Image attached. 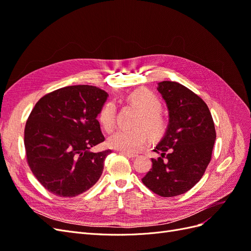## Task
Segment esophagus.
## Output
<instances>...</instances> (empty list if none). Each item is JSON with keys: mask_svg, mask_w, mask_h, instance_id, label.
Masks as SVG:
<instances>
[{"mask_svg": "<svg viewBox=\"0 0 251 251\" xmlns=\"http://www.w3.org/2000/svg\"><path fill=\"white\" fill-rule=\"evenodd\" d=\"M120 154H121V155H125V156H126V157H127V158H132V159H134V158L137 157V155H135V154H128V153H125V151H120Z\"/></svg>", "mask_w": 251, "mask_h": 251, "instance_id": "34e87169", "label": "esophagus"}]
</instances>
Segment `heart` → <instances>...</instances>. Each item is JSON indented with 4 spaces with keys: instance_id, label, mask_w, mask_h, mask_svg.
<instances>
[{
    "instance_id": "1",
    "label": "heart",
    "mask_w": 251,
    "mask_h": 251,
    "mask_svg": "<svg viewBox=\"0 0 251 251\" xmlns=\"http://www.w3.org/2000/svg\"><path fill=\"white\" fill-rule=\"evenodd\" d=\"M127 100L141 111V115L134 124L137 127L132 130H119L114 133L108 139V146L125 153L135 154L146 147L149 134L151 138H159L164 134L166 120L159 112L162 107L161 100L151 91L146 88L136 89L128 94ZM116 113L117 107L114 101H107L102 105L98 114V120L104 131L112 132L114 130Z\"/></svg>"
}]
</instances>
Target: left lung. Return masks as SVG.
Instances as JSON below:
<instances>
[{"instance_id":"obj_1","label":"left lung","mask_w":251,"mask_h":251,"mask_svg":"<svg viewBox=\"0 0 251 251\" xmlns=\"http://www.w3.org/2000/svg\"><path fill=\"white\" fill-rule=\"evenodd\" d=\"M169 110V126L153 150L160 154L142 178L143 184L161 197L182 195L194 187L206 170L216 140L207 104L176 81L158 83Z\"/></svg>"}]
</instances>
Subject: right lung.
Segmentation results:
<instances>
[{
  "label": "right lung",
  "instance_id": "add662e5",
  "mask_svg": "<svg viewBox=\"0 0 251 251\" xmlns=\"http://www.w3.org/2000/svg\"><path fill=\"white\" fill-rule=\"evenodd\" d=\"M108 96L94 86H69L43 96L30 113L24 134L27 162L53 195L76 197L100 178L111 150L90 149L104 140L97 116Z\"/></svg>",
  "mask_w": 251,
  "mask_h": 251
}]
</instances>
